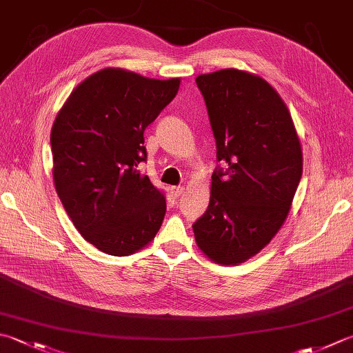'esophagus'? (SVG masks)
Here are the masks:
<instances>
[{"label":"esophagus","instance_id":"esophagus-1","mask_svg":"<svg viewBox=\"0 0 353 353\" xmlns=\"http://www.w3.org/2000/svg\"><path fill=\"white\" fill-rule=\"evenodd\" d=\"M185 192V188L183 186H171V196L179 199Z\"/></svg>","mask_w":353,"mask_h":353}]
</instances>
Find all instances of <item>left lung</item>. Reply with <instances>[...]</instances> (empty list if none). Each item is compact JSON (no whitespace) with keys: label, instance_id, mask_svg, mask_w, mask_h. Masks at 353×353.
I'll use <instances>...</instances> for the list:
<instances>
[{"label":"left lung","instance_id":"obj_1","mask_svg":"<svg viewBox=\"0 0 353 353\" xmlns=\"http://www.w3.org/2000/svg\"><path fill=\"white\" fill-rule=\"evenodd\" d=\"M217 159L208 210L192 225L196 243L219 265L259 254L285 223L303 172L292 116L277 90L237 68L199 74Z\"/></svg>","mask_w":353,"mask_h":353}]
</instances>
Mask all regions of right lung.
<instances>
[{"label": "right lung", "mask_w": 353, "mask_h": 353, "mask_svg": "<svg viewBox=\"0 0 353 353\" xmlns=\"http://www.w3.org/2000/svg\"><path fill=\"white\" fill-rule=\"evenodd\" d=\"M181 79L107 67L73 88L53 122V182L88 243L116 257L147 246L161 228L163 191L139 171L143 131L176 98Z\"/></svg>", "instance_id": "1"}]
</instances>
